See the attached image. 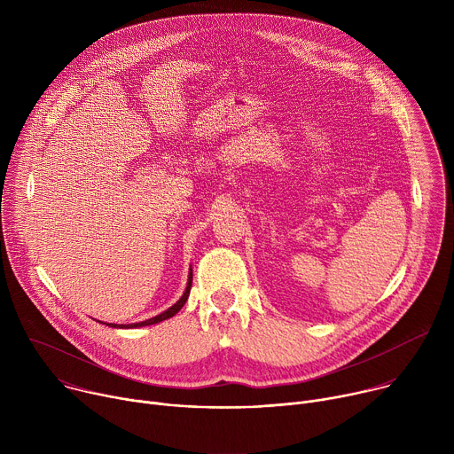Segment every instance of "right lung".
<instances>
[{
	"label": "right lung",
	"instance_id": "1",
	"mask_svg": "<svg viewBox=\"0 0 454 454\" xmlns=\"http://www.w3.org/2000/svg\"><path fill=\"white\" fill-rule=\"evenodd\" d=\"M190 287H192V270H190V273H188V282H186V289H184L183 296H181V298H179L172 307H168L167 310H163L161 314H158V316H154V317H151V319H145V321L131 323V325H114V323H106V325H107V327H114V329H137V327L154 325V323H160V321H163V319H168V317H172L174 314H177V312L181 310V307H183V305H184V301L188 300ZM100 323H102V321H100Z\"/></svg>",
	"mask_w": 454,
	"mask_h": 454
}]
</instances>
